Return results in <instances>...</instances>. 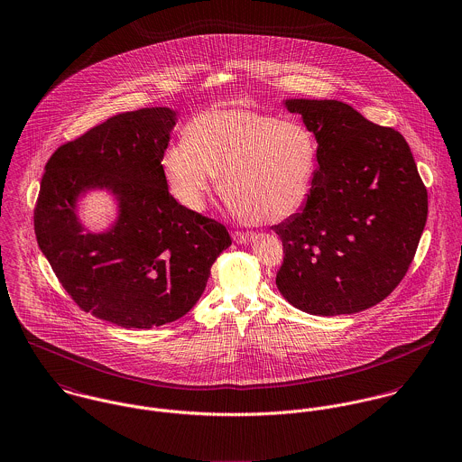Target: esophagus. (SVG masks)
Instances as JSON below:
<instances>
[{
	"label": "esophagus",
	"mask_w": 462,
	"mask_h": 462,
	"mask_svg": "<svg viewBox=\"0 0 462 462\" xmlns=\"http://www.w3.org/2000/svg\"><path fill=\"white\" fill-rule=\"evenodd\" d=\"M232 237H234V241H236L237 245H248V243L255 241L256 234H254V232H248V234H245V232H234Z\"/></svg>",
	"instance_id": "1"
}]
</instances>
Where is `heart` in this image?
<instances>
[{
    "label": "heart",
    "instance_id": "1",
    "mask_svg": "<svg viewBox=\"0 0 462 462\" xmlns=\"http://www.w3.org/2000/svg\"><path fill=\"white\" fill-rule=\"evenodd\" d=\"M161 164L182 206L202 210L214 177H221L236 217L274 223L307 202L317 143L298 122L248 107H216L189 122L186 140L171 145Z\"/></svg>",
    "mask_w": 462,
    "mask_h": 462
}]
</instances>
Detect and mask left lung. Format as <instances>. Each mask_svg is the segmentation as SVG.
<instances>
[{"label": "left lung", "instance_id": "left-lung-1", "mask_svg": "<svg viewBox=\"0 0 462 462\" xmlns=\"http://www.w3.org/2000/svg\"><path fill=\"white\" fill-rule=\"evenodd\" d=\"M317 142L303 208L273 230L283 243L276 287L311 315L358 313L408 273L427 221V189L401 133L349 104L285 99Z\"/></svg>", "mask_w": 462, "mask_h": 462}]
</instances>
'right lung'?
Returning <instances> with one entry per match:
<instances>
[{"label": "right lung", "mask_w": 462, "mask_h": 462, "mask_svg": "<svg viewBox=\"0 0 462 462\" xmlns=\"http://www.w3.org/2000/svg\"><path fill=\"white\" fill-rule=\"evenodd\" d=\"M175 124L171 107L115 115L61 145L41 182L35 234L60 283L78 307L129 329L184 317L232 245L221 223L168 191L161 161ZM101 190L112 197L116 219L87 231L79 200Z\"/></svg>", "instance_id": "obj_1"}]
</instances>
